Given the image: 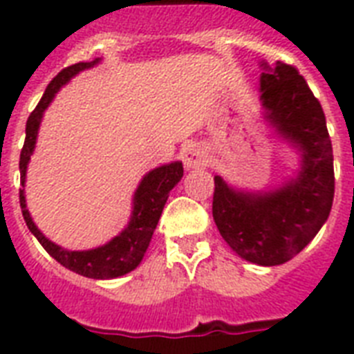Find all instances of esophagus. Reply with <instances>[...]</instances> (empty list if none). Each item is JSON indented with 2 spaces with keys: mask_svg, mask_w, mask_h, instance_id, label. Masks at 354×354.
Instances as JSON below:
<instances>
[{
  "mask_svg": "<svg viewBox=\"0 0 354 354\" xmlns=\"http://www.w3.org/2000/svg\"><path fill=\"white\" fill-rule=\"evenodd\" d=\"M182 160L185 169H200L207 163V152L202 145L198 143H189L183 147L182 150Z\"/></svg>",
  "mask_w": 354,
  "mask_h": 354,
  "instance_id": "esophagus-1",
  "label": "esophagus"
}]
</instances>
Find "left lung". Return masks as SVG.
Listing matches in <instances>:
<instances>
[{"mask_svg":"<svg viewBox=\"0 0 354 354\" xmlns=\"http://www.w3.org/2000/svg\"><path fill=\"white\" fill-rule=\"evenodd\" d=\"M261 108L275 138L299 156L292 176L268 189H241L215 176L213 218L239 257L277 266L301 252L329 218L335 167L322 104L296 68L261 62Z\"/></svg>","mask_w":354,"mask_h":354,"instance_id":"1","label":"left lung"}]
</instances>
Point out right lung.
<instances>
[{"label": "right lung", "instance_id": "1", "mask_svg": "<svg viewBox=\"0 0 354 354\" xmlns=\"http://www.w3.org/2000/svg\"><path fill=\"white\" fill-rule=\"evenodd\" d=\"M102 58H95L91 62H79L75 66L62 69L55 79L49 82L46 93L30 113L25 127V143L19 154V174H21V187H25V176H27V165H29L30 156L35 152L36 139H38V130H40L41 118L49 104L53 102L55 95L62 86H66L75 75L80 71L93 68L101 62ZM183 176L182 161H171L165 165H160L149 171L141 178L136 193L132 198V213L130 221L121 230L119 235L102 244V246L90 248V250H68L49 241L44 233L38 230L32 216H30L27 204H25V189H19V205L24 213V221L29 227V232L38 239L41 246L53 259L66 266L75 274L91 277V279H115L121 275L132 272L143 261L145 252L150 244V239L154 235V230L160 221L161 211L165 207V202L169 198L174 185H176Z\"/></svg>", "mask_w": 354, "mask_h": 354}]
</instances>
